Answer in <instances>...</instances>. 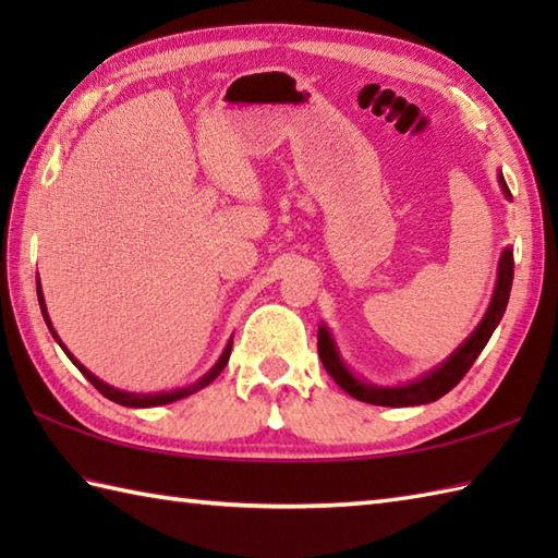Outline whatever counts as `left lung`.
Instances as JSON below:
<instances>
[{
	"instance_id": "left-lung-1",
	"label": "left lung",
	"mask_w": 558,
	"mask_h": 558,
	"mask_svg": "<svg viewBox=\"0 0 558 558\" xmlns=\"http://www.w3.org/2000/svg\"><path fill=\"white\" fill-rule=\"evenodd\" d=\"M499 186L506 198H513L508 192L504 174L499 172ZM511 286H513V248H504L499 258V272H496V288L492 294V302L484 312L482 322L477 328L460 342V348L448 354V357L434 366L432 372L422 374L410 384L400 386H376L364 381V378L354 376L345 360L340 357V350L336 345L333 336L326 324L318 326V357H322L326 372L333 376V381L345 390L348 396L357 398L362 402H369V405H384V408H410V405H426V402H434L441 396H446L450 388L460 384V378L470 372V366L475 364L480 352L487 345L492 333L499 326L504 318L508 298H511Z\"/></svg>"
}]
</instances>
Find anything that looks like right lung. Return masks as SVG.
Wrapping results in <instances>:
<instances>
[{
  "instance_id": "obj_1",
  "label": "right lung",
  "mask_w": 558,
  "mask_h": 558,
  "mask_svg": "<svg viewBox=\"0 0 558 558\" xmlns=\"http://www.w3.org/2000/svg\"><path fill=\"white\" fill-rule=\"evenodd\" d=\"M38 302H40V312H43V318H45V324H47V328H50V333H52V338L59 342V348H62L64 352H66V357L74 362V366L76 369L88 378V381L96 386L100 393L108 398V400H112V402H117V405H124V408H158V405H168V402H174V400H182V398H186V396H192V393H196V390H201V388H206L213 378H216L222 369H225V364H228V360H230V352H232V338L228 340V345H225V350H222V354L218 357V362L210 366V369L198 378V381H194V384H189V386H184V388H172V390H160V393H132V390H122V388H114V386H110V384H105V381H100V378L96 376V374H90L86 366H83L74 354H71L66 348H64V342L59 340V336H57V330H54V326H52V322H50V314H47V306H45V298H43V286H40V278H38Z\"/></svg>"
}]
</instances>
